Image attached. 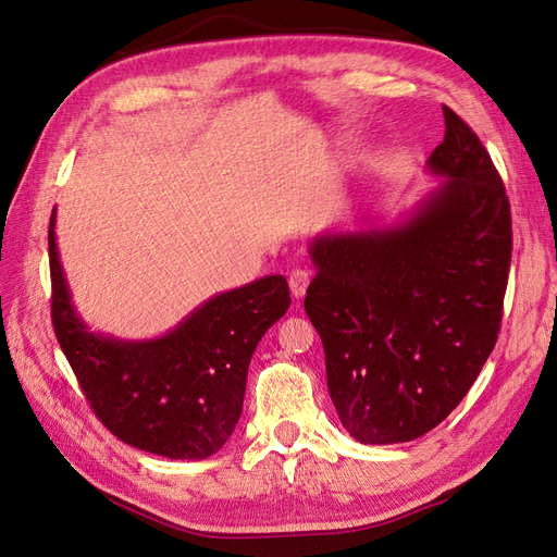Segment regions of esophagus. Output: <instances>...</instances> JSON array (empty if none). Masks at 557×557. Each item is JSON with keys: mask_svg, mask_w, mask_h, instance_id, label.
Masks as SVG:
<instances>
[{"mask_svg": "<svg viewBox=\"0 0 557 557\" xmlns=\"http://www.w3.org/2000/svg\"><path fill=\"white\" fill-rule=\"evenodd\" d=\"M309 281H311V274L307 272V269H295V272L290 274V293L295 299H301L307 295Z\"/></svg>", "mask_w": 557, "mask_h": 557, "instance_id": "obj_1", "label": "esophagus"}]
</instances>
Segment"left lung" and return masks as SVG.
<instances>
[{
	"label": "left lung",
	"mask_w": 557,
	"mask_h": 557,
	"mask_svg": "<svg viewBox=\"0 0 557 557\" xmlns=\"http://www.w3.org/2000/svg\"><path fill=\"white\" fill-rule=\"evenodd\" d=\"M428 172L442 178L387 227L309 244L305 309L325 348L327 391L360 444L436 428L497 342L511 264V211L485 146L453 109Z\"/></svg>",
	"instance_id": "left-lung-1"
}]
</instances>
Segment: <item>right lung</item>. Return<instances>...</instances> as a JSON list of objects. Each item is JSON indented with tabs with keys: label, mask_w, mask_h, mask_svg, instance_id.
Masks as SVG:
<instances>
[{
	"label": "right lung",
	"mask_w": 557,
	"mask_h": 557,
	"mask_svg": "<svg viewBox=\"0 0 557 557\" xmlns=\"http://www.w3.org/2000/svg\"><path fill=\"white\" fill-rule=\"evenodd\" d=\"M50 318L97 418L117 440L172 460L218 453L244 409L246 376L262 334L290 307L288 281L262 276L213 295L156 339L125 342L92 332L76 313L48 230Z\"/></svg>",
	"instance_id": "right-lung-1"
}]
</instances>
